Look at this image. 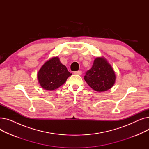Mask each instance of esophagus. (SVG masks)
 <instances>
[{
  "instance_id": "1",
  "label": "esophagus",
  "mask_w": 149,
  "mask_h": 149,
  "mask_svg": "<svg viewBox=\"0 0 149 149\" xmlns=\"http://www.w3.org/2000/svg\"><path fill=\"white\" fill-rule=\"evenodd\" d=\"M75 74H78V75H81L82 74V71L81 70H78V71H75L74 72Z\"/></svg>"
}]
</instances>
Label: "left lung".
I'll list each match as a JSON object with an SVG mask.
<instances>
[{
    "label": "left lung",
    "instance_id": "left-lung-1",
    "mask_svg": "<svg viewBox=\"0 0 149 149\" xmlns=\"http://www.w3.org/2000/svg\"><path fill=\"white\" fill-rule=\"evenodd\" d=\"M89 86L97 92L110 89L115 83V75L112 66L103 57L94 60L92 68L84 77Z\"/></svg>",
    "mask_w": 149,
    "mask_h": 149
}]
</instances>
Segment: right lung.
I'll use <instances>...</instances> for the list:
<instances>
[{"label":"right lung","instance_id":"obj_1","mask_svg":"<svg viewBox=\"0 0 149 149\" xmlns=\"http://www.w3.org/2000/svg\"><path fill=\"white\" fill-rule=\"evenodd\" d=\"M71 74L56 57L45 63L39 70L37 77L38 82L43 89L52 91L63 84Z\"/></svg>","mask_w":149,"mask_h":149}]
</instances>
